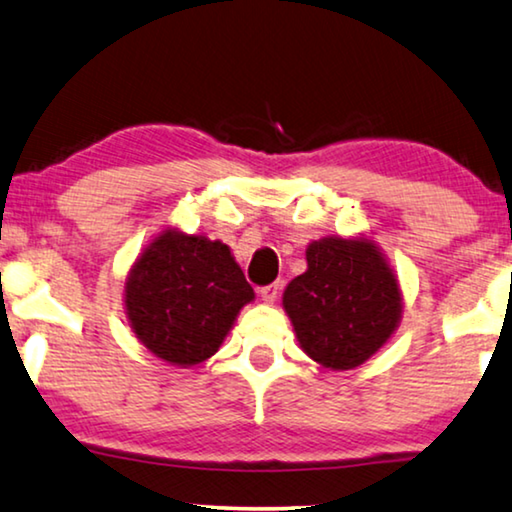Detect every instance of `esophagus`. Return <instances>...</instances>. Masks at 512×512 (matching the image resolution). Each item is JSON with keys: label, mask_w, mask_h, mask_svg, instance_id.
Wrapping results in <instances>:
<instances>
[{"label": "esophagus", "mask_w": 512, "mask_h": 512, "mask_svg": "<svg viewBox=\"0 0 512 512\" xmlns=\"http://www.w3.org/2000/svg\"><path fill=\"white\" fill-rule=\"evenodd\" d=\"M259 297H262L266 304H273V301L278 299V294H280V285L278 283H271V285H264V287H259Z\"/></svg>", "instance_id": "esophagus-1"}]
</instances>
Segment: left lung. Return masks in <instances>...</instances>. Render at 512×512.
<instances>
[{
    "instance_id": "8db88e82",
    "label": "left lung",
    "mask_w": 512,
    "mask_h": 512,
    "mask_svg": "<svg viewBox=\"0 0 512 512\" xmlns=\"http://www.w3.org/2000/svg\"><path fill=\"white\" fill-rule=\"evenodd\" d=\"M306 262L283 294L299 345L327 369H355L397 329V278L364 239L313 241Z\"/></svg>"
}]
</instances>
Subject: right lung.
Segmentation results:
<instances>
[{
	"instance_id": "add662e5",
	"label": "right lung",
	"mask_w": 512,
	"mask_h": 512,
	"mask_svg": "<svg viewBox=\"0 0 512 512\" xmlns=\"http://www.w3.org/2000/svg\"><path fill=\"white\" fill-rule=\"evenodd\" d=\"M255 292L225 243L164 232L136 259L125 285L127 318L164 362L199 364L215 355Z\"/></svg>"
}]
</instances>
